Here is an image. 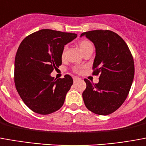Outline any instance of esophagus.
I'll return each instance as SVG.
<instances>
[{"instance_id": "obj_1", "label": "esophagus", "mask_w": 146, "mask_h": 146, "mask_svg": "<svg viewBox=\"0 0 146 146\" xmlns=\"http://www.w3.org/2000/svg\"><path fill=\"white\" fill-rule=\"evenodd\" d=\"M73 81L76 82V80H79V79H80V78H79V77H77V76H73Z\"/></svg>"}]
</instances>
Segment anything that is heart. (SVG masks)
<instances>
[{
    "label": "heart",
    "mask_w": 146,
    "mask_h": 146,
    "mask_svg": "<svg viewBox=\"0 0 146 146\" xmlns=\"http://www.w3.org/2000/svg\"><path fill=\"white\" fill-rule=\"evenodd\" d=\"M90 45H91V43L89 41H87V40H83V41H81V42H80L79 46H80V49H81V51H83L86 47H87L88 46H90ZM66 49V47H65L64 52ZM64 52H63V53H64ZM74 71L78 73V72H80V69L79 67H75L74 68Z\"/></svg>",
    "instance_id": "obj_1"
}]
</instances>
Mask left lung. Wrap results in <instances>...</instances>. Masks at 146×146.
I'll list each match as a JSON object with an SVG mask.
<instances>
[{"label":"left lung","instance_id":"1","mask_svg":"<svg viewBox=\"0 0 146 146\" xmlns=\"http://www.w3.org/2000/svg\"><path fill=\"white\" fill-rule=\"evenodd\" d=\"M95 46L93 74L99 75L94 84L85 79L83 92L85 106L94 114L108 115L115 111L128 97L135 74L132 55L122 38L109 30H94L82 33Z\"/></svg>","mask_w":146,"mask_h":146}]
</instances>
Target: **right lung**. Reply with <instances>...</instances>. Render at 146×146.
<instances>
[{"label": "right lung", "mask_w": 146, "mask_h": 146, "mask_svg": "<svg viewBox=\"0 0 146 146\" xmlns=\"http://www.w3.org/2000/svg\"><path fill=\"white\" fill-rule=\"evenodd\" d=\"M75 33L42 29L24 38L15 56V83L18 94L32 111L48 114L58 111L73 85V78L54 79L50 73L62 64L64 46Z\"/></svg>", "instance_id": "1"}]
</instances>
